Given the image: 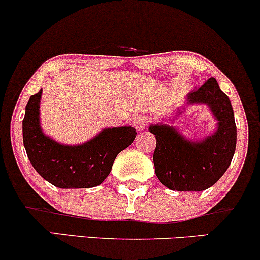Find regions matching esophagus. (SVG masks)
<instances>
[{
    "label": "esophagus",
    "instance_id": "obj_1",
    "mask_svg": "<svg viewBox=\"0 0 260 260\" xmlns=\"http://www.w3.org/2000/svg\"><path fill=\"white\" fill-rule=\"evenodd\" d=\"M133 124L134 127L137 128V131H143L145 129L147 124H149V120H147V117L144 116V115H138L133 121Z\"/></svg>",
    "mask_w": 260,
    "mask_h": 260
}]
</instances>
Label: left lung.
Here are the masks:
<instances>
[{"label": "left lung", "mask_w": 260, "mask_h": 260, "mask_svg": "<svg viewBox=\"0 0 260 260\" xmlns=\"http://www.w3.org/2000/svg\"><path fill=\"white\" fill-rule=\"evenodd\" d=\"M187 103L206 104L217 120V129L205 139L193 141L169 124H151L149 131L157 140L154 172L169 189L199 192L215 185L231 166L236 146V124L231 101L215 78L188 93Z\"/></svg>", "instance_id": "obj_1"}]
</instances>
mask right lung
I'll use <instances>...</instances> for the list:
<instances>
[{"label":"right lung","mask_w":260,"mask_h":260,"mask_svg":"<svg viewBox=\"0 0 260 260\" xmlns=\"http://www.w3.org/2000/svg\"><path fill=\"white\" fill-rule=\"evenodd\" d=\"M42 90L29 97L22 120L27 157L43 179L58 188H91L110 174L116 156L133 143V127L106 128L80 145H63L43 133L39 122Z\"/></svg>","instance_id":"add662e5"}]
</instances>
